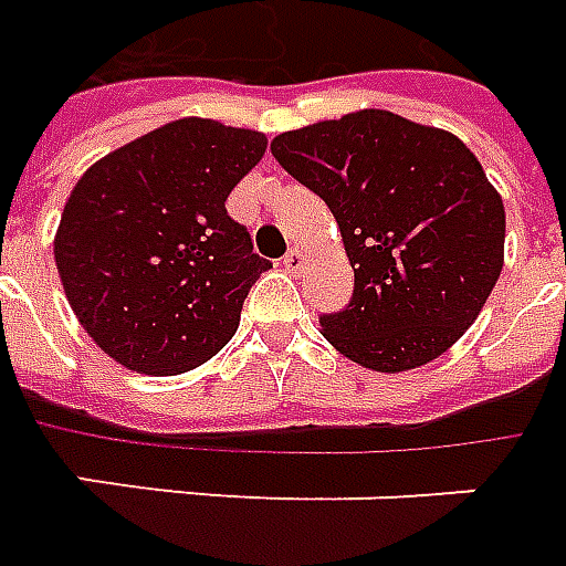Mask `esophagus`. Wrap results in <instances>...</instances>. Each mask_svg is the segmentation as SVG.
Returning <instances> with one entry per match:
<instances>
[{
	"mask_svg": "<svg viewBox=\"0 0 566 566\" xmlns=\"http://www.w3.org/2000/svg\"><path fill=\"white\" fill-rule=\"evenodd\" d=\"M304 265H307V253H304V250L292 248L286 256H283V268H286V271H292V274H301V271H304Z\"/></svg>",
	"mask_w": 566,
	"mask_h": 566,
	"instance_id": "obj_1",
	"label": "esophagus"
}]
</instances>
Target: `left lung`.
I'll list each match as a JSON object with an SVG mask.
<instances>
[{
  "label": "left lung",
  "instance_id": "1",
  "mask_svg": "<svg viewBox=\"0 0 566 566\" xmlns=\"http://www.w3.org/2000/svg\"><path fill=\"white\" fill-rule=\"evenodd\" d=\"M271 155L337 218L355 292L322 313L331 346L402 373L439 358L478 318L504 265V202L448 130L388 109L286 130Z\"/></svg>",
  "mask_w": 566,
  "mask_h": 566
}]
</instances>
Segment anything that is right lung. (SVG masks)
<instances>
[{"label":"right lung","instance_id":"add662e5","mask_svg":"<svg viewBox=\"0 0 566 566\" xmlns=\"http://www.w3.org/2000/svg\"><path fill=\"white\" fill-rule=\"evenodd\" d=\"M268 139L178 118L116 148L76 181L56 232L67 304L109 358L176 376L218 355L271 268L227 214Z\"/></svg>","mask_w":566,"mask_h":566}]
</instances>
